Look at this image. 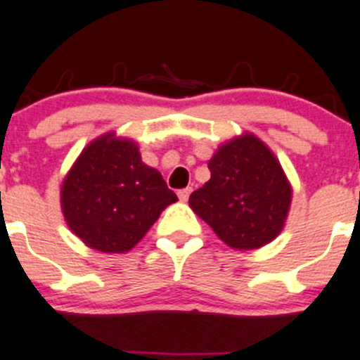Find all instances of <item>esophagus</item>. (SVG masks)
Wrapping results in <instances>:
<instances>
[{
  "mask_svg": "<svg viewBox=\"0 0 360 360\" xmlns=\"http://www.w3.org/2000/svg\"><path fill=\"white\" fill-rule=\"evenodd\" d=\"M191 192H192V188L191 187H185V188H180L179 191V199L180 201H187L188 199V195H191Z\"/></svg>",
  "mask_w": 360,
  "mask_h": 360,
  "instance_id": "obj_1",
  "label": "esophagus"
}]
</instances>
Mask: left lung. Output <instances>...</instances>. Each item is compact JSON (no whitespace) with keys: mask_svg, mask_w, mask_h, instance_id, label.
<instances>
[{"mask_svg":"<svg viewBox=\"0 0 360 360\" xmlns=\"http://www.w3.org/2000/svg\"><path fill=\"white\" fill-rule=\"evenodd\" d=\"M212 176L188 205L236 250L264 247L282 233L292 187L268 145L250 133L220 145L208 161Z\"/></svg>","mask_w":360,"mask_h":360,"instance_id":"obj_1","label":"left lung"}]
</instances>
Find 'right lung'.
Wrapping results in <instances>:
<instances>
[{"mask_svg":"<svg viewBox=\"0 0 360 360\" xmlns=\"http://www.w3.org/2000/svg\"><path fill=\"white\" fill-rule=\"evenodd\" d=\"M175 201L161 173L141 161L138 145L115 133L91 141L60 187L70 229L105 254L129 252Z\"/></svg>","mask_w":360,"mask_h":360,"instance_id":"right-lung-1","label":"right lung"}]
</instances>
